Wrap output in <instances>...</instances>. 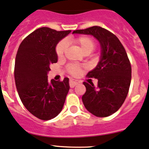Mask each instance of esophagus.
Listing matches in <instances>:
<instances>
[{
	"mask_svg": "<svg viewBox=\"0 0 149 149\" xmlns=\"http://www.w3.org/2000/svg\"><path fill=\"white\" fill-rule=\"evenodd\" d=\"M77 84H78L77 81L74 80V79H70V87H71V88H72V87H75V86L77 85Z\"/></svg>",
	"mask_w": 149,
	"mask_h": 149,
	"instance_id": "obj_1",
	"label": "esophagus"
}]
</instances>
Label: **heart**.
I'll list each match as a JSON object with an SVG mask.
<instances>
[{
    "label": "heart",
    "instance_id": "obj_1",
    "mask_svg": "<svg viewBox=\"0 0 149 149\" xmlns=\"http://www.w3.org/2000/svg\"><path fill=\"white\" fill-rule=\"evenodd\" d=\"M70 42L79 49L82 54L87 55L93 52L96 47V42L92 37L88 36H81L72 39ZM67 49V44L65 41H61L56 47V54L59 59L64 57ZM67 71L70 74L77 77L82 72V67L77 64H70L67 67Z\"/></svg>",
    "mask_w": 149,
    "mask_h": 149
}]
</instances>
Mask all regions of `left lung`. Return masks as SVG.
I'll list each match as a JSON object with an SVG mask.
<instances>
[{"instance_id": "1", "label": "left lung", "mask_w": 149, "mask_h": 149, "mask_svg": "<svg viewBox=\"0 0 149 149\" xmlns=\"http://www.w3.org/2000/svg\"><path fill=\"white\" fill-rule=\"evenodd\" d=\"M73 33L93 35L100 44L101 57L88 77L97 79V87L84 82L82 100L85 108L97 117H108L122 106L129 90L131 66L118 38L107 29L95 26L75 30Z\"/></svg>"}]
</instances>
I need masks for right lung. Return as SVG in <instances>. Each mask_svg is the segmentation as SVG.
Wrapping results in <instances>:
<instances>
[{"instance_id": "add662e5", "label": "right lung", "mask_w": 149, "mask_h": 149, "mask_svg": "<svg viewBox=\"0 0 149 149\" xmlns=\"http://www.w3.org/2000/svg\"><path fill=\"white\" fill-rule=\"evenodd\" d=\"M70 32L41 27L28 35L18 47L14 67L18 95L25 108L41 120L59 115L70 90L69 78L49 82L47 73L50 65L57 62L56 44Z\"/></svg>"}]
</instances>
